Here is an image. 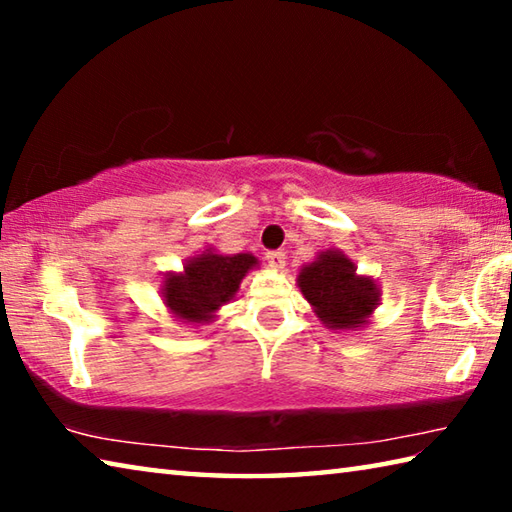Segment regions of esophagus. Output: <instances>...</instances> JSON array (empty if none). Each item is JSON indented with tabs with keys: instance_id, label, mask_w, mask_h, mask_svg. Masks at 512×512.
I'll return each mask as SVG.
<instances>
[{
	"instance_id": "esophagus-1",
	"label": "esophagus",
	"mask_w": 512,
	"mask_h": 512,
	"mask_svg": "<svg viewBox=\"0 0 512 512\" xmlns=\"http://www.w3.org/2000/svg\"><path fill=\"white\" fill-rule=\"evenodd\" d=\"M266 259H268V266H271L273 271H282L284 264H287V257H284V253H280V250H273V253H268Z\"/></svg>"
}]
</instances>
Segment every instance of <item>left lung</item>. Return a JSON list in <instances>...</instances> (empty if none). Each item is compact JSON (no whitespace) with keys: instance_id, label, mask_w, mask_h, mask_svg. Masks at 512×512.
Masks as SVG:
<instances>
[{"instance_id":"8db88e82","label":"left lung","mask_w":512,"mask_h":512,"mask_svg":"<svg viewBox=\"0 0 512 512\" xmlns=\"http://www.w3.org/2000/svg\"><path fill=\"white\" fill-rule=\"evenodd\" d=\"M298 289L314 309L316 318L334 332H357L379 307V284L375 277L357 273L348 255L327 248L314 262L298 271Z\"/></svg>"}]
</instances>
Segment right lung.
I'll list each match as a JSON object with an SVG mask.
<instances>
[{"label": "right lung", "instance_id": "obj_1", "mask_svg": "<svg viewBox=\"0 0 512 512\" xmlns=\"http://www.w3.org/2000/svg\"><path fill=\"white\" fill-rule=\"evenodd\" d=\"M253 268H259L253 253L223 255L216 248H205L201 255L185 259L183 271L164 273L162 305L180 323L210 325L219 309L235 300L241 280Z\"/></svg>", "mask_w": 512, "mask_h": 512}]
</instances>
